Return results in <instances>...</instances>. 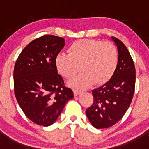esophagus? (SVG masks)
Segmentation results:
<instances>
[{"mask_svg":"<svg viewBox=\"0 0 149 149\" xmlns=\"http://www.w3.org/2000/svg\"><path fill=\"white\" fill-rule=\"evenodd\" d=\"M81 91H79V90L78 89H75L74 91H73V94H74L75 97H77L78 95H79V94H81Z\"/></svg>","mask_w":149,"mask_h":149,"instance_id":"obj_1","label":"esophagus"}]
</instances>
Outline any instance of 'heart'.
<instances>
[{
  "instance_id": "heart-1",
  "label": "heart",
  "mask_w": 149,
  "mask_h": 149,
  "mask_svg": "<svg viewBox=\"0 0 149 149\" xmlns=\"http://www.w3.org/2000/svg\"><path fill=\"white\" fill-rule=\"evenodd\" d=\"M60 74L67 79L83 73L69 82V85L84 89L95 85H104L111 80L118 65V52L110 42L84 39L74 42L68 54H58L55 59Z\"/></svg>"
}]
</instances>
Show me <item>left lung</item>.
<instances>
[{"label": "left lung", "mask_w": 149, "mask_h": 149, "mask_svg": "<svg viewBox=\"0 0 149 149\" xmlns=\"http://www.w3.org/2000/svg\"><path fill=\"white\" fill-rule=\"evenodd\" d=\"M118 51V65L107 84L92 90L94 103L86 110L96 128H108L121 119L128 109L135 91L136 68L128 49L118 38L111 37Z\"/></svg>", "instance_id": "8db88e82"}]
</instances>
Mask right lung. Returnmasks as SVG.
<instances>
[{
    "instance_id": "obj_1",
    "label": "right lung",
    "mask_w": 149,
    "mask_h": 149,
    "mask_svg": "<svg viewBox=\"0 0 149 149\" xmlns=\"http://www.w3.org/2000/svg\"><path fill=\"white\" fill-rule=\"evenodd\" d=\"M65 46L63 37L44 35L22 50L13 70L14 93L24 113L39 125L53 124L73 92L58 74L55 59Z\"/></svg>"
}]
</instances>
